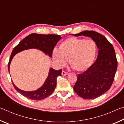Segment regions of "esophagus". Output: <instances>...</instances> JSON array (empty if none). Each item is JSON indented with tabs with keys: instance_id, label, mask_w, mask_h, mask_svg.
I'll return each instance as SVG.
<instances>
[{
	"instance_id": "obj_1",
	"label": "esophagus",
	"mask_w": 124,
	"mask_h": 124,
	"mask_svg": "<svg viewBox=\"0 0 124 124\" xmlns=\"http://www.w3.org/2000/svg\"><path fill=\"white\" fill-rule=\"evenodd\" d=\"M68 74V73L66 72H65V71L63 70L62 72V75H63V76H65V75H67Z\"/></svg>"
}]
</instances>
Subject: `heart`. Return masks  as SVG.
Wrapping results in <instances>:
<instances>
[{
  "mask_svg": "<svg viewBox=\"0 0 124 124\" xmlns=\"http://www.w3.org/2000/svg\"><path fill=\"white\" fill-rule=\"evenodd\" d=\"M97 45L92 39L69 38L58 46V50L52 52V58L58 66L62 67L68 59L71 67L76 71L87 70L95 60Z\"/></svg>",
  "mask_w": 124,
  "mask_h": 124,
  "instance_id": "obj_1",
  "label": "heart"
}]
</instances>
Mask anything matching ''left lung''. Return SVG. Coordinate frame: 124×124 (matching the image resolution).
<instances>
[{"label":"left lung","mask_w":124,"mask_h":124,"mask_svg":"<svg viewBox=\"0 0 124 124\" xmlns=\"http://www.w3.org/2000/svg\"><path fill=\"white\" fill-rule=\"evenodd\" d=\"M75 37H89L95 42L98 49L95 62L87 70L79 74L73 86L74 91L84 99H94L110 89L114 81L117 62L113 45L106 37L93 31H85Z\"/></svg>","instance_id":"obj_1"}]
</instances>
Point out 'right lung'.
Returning <instances> with one entry per match:
<instances>
[{
	"label": "right lung",
	"mask_w": 124,
	"mask_h": 124,
	"mask_svg": "<svg viewBox=\"0 0 124 124\" xmlns=\"http://www.w3.org/2000/svg\"><path fill=\"white\" fill-rule=\"evenodd\" d=\"M62 38L59 35L48 34L44 35L32 33L20 42L14 48L10 56L8 70L10 72V66L12 58L16 54L25 50L36 49L43 51L50 57H52V54L54 46L58 41ZM62 70H55L50 68L47 78L44 83L38 89L35 91H23L16 87L12 82L14 86L17 91L22 95L29 99L33 100H41L48 97L54 92L56 86L57 78L61 75Z\"/></svg>",
	"instance_id": "right-lung-1"
}]
</instances>
